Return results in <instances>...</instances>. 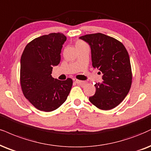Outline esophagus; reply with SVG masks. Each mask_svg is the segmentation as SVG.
<instances>
[{
	"mask_svg": "<svg viewBox=\"0 0 151 151\" xmlns=\"http://www.w3.org/2000/svg\"><path fill=\"white\" fill-rule=\"evenodd\" d=\"M73 81L75 82L76 83H77V84H78V85H83V84H84V82H83V81H79V80L76 79V78H73Z\"/></svg>",
	"mask_w": 151,
	"mask_h": 151,
	"instance_id": "34e87169",
	"label": "esophagus"
}]
</instances>
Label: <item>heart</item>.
<instances>
[{
  "mask_svg": "<svg viewBox=\"0 0 151 151\" xmlns=\"http://www.w3.org/2000/svg\"><path fill=\"white\" fill-rule=\"evenodd\" d=\"M84 44H85L84 42L81 41V40H78V41L76 42V47H78V46H80V45H84Z\"/></svg>",
  "mask_w": 151,
  "mask_h": 151,
  "instance_id": "heart-1",
  "label": "heart"
}]
</instances>
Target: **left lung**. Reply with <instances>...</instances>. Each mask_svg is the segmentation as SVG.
I'll list each match as a JSON object with an SVG mask.
<instances>
[{
	"instance_id": "left-lung-1",
	"label": "left lung",
	"mask_w": 151,
	"mask_h": 151,
	"mask_svg": "<svg viewBox=\"0 0 151 151\" xmlns=\"http://www.w3.org/2000/svg\"><path fill=\"white\" fill-rule=\"evenodd\" d=\"M90 46L92 66L102 72V83H96V92L89 100L101 110H111L123 101L132 80L130 59L123 44L101 33L80 37Z\"/></svg>"
}]
</instances>
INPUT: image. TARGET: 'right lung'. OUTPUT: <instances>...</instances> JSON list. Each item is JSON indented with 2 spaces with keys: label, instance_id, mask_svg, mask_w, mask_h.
<instances>
[{
  "label": "right lung",
  "instance_id": "add662e5",
  "mask_svg": "<svg viewBox=\"0 0 151 151\" xmlns=\"http://www.w3.org/2000/svg\"><path fill=\"white\" fill-rule=\"evenodd\" d=\"M66 37L52 33L35 38L24 48L20 61V83L24 96L40 111L50 112L62 105L71 90L73 81L52 77L53 66L61 60Z\"/></svg>",
  "mask_w": 151,
  "mask_h": 151
}]
</instances>
